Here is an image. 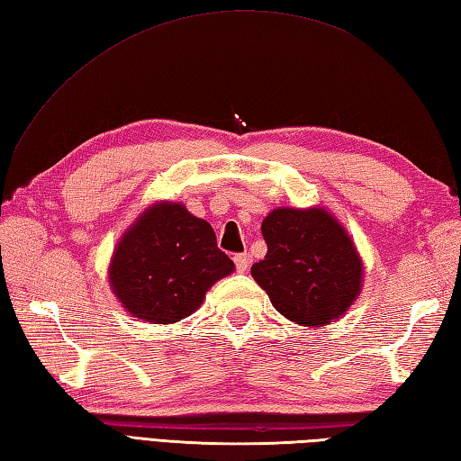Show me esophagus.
Wrapping results in <instances>:
<instances>
[{
    "mask_svg": "<svg viewBox=\"0 0 461 461\" xmlns=\"http://www.w3.org/2000/svg\"><path fill=\"white\" fill-rule=\"evenodd\" d=\"M234 266H237V269H239L240 274L249 272V267H250V258L246 256V254H237V256H234Z\"/></svg>",
    "mask_w": 461,
    "mask_h": 461,
    "instance_id": "esophagus-1",
    "label": "esophagus"
}]
</instances>
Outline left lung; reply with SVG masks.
Masks as SVG:
<instances>
[{"instance_id":"1","label":"left lung","mask_w":461,"mask_h":461,"mask_svg":"<svg viewBox=\"0 0 461 461\" xmlns=\"http://www.w3.org/2000/svg\"><path fill=\"white\" fill-rule=\"evenodd\" d=\"M262 234L267 254L252 266V277L285 319L327 327L360 295L362 258L327 209H274Z\"/></svg>"}]
</instances>
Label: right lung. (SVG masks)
Here are the masks:
<instances>
[{
    "instance_id": "obj_1",
    "label": "right lung",
    "mask_w": 461,
    "mask_h": 461,
    "mask_svg": "<svg viewBox=\"0 0 461 461\" xmlns=\"http://www.w3.org/2000/svg\"><path fill=\"white\" fill-rule=\"evenodd\" d=\"M215 230L182 203H154L122 234L109 284L132 317L172 324L192 315L221 277L232 274Z\"/></svg>"
}]
</instances>
